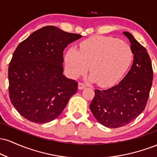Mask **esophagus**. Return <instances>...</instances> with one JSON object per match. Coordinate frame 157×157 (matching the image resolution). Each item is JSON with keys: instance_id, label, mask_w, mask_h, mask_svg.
I'll use <instances>...</instances> for the list:
<instances>
[{"instance_id": "esophagus-1", "label": "esophagus", "mask_w": 157, "mask_h": 157, "mask_svg": "<svg viewBox=\"0 0 157 157\" xmlns=\"http://www.w3.org/2000/svg\"><path fill=\"white\" fill-rule=\"evenodd\" d=\"M86 87V84H84L83 82H79L78 83V89L82 90Z\"/></svg>"}]
</instances>
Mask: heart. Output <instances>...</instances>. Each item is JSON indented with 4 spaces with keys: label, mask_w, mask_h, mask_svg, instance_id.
<instances>
[{
    "label": "heart",
    "mask_w": 157,
    "mask_h": 157,
    "mask_svg": "<svg viewBox=\"0 0 157 157\" xmlns=\"http://www.w3.org/2000/svg\"><path fill=\"white\" fill-rule=\"evenodd\" d=\"M133 59L128 44L112 37L95 36L80 45V49L71 48L65 56L67 71L72 77H78L89 69V77L102 87L117 82L128 69Z\"/></svg>",
    "instance_id": "b5f03b06"
}]
</instances>
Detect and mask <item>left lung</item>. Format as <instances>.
Returning a JSON list of instances; mask_svg holds the SVG:
<instances>
[{
	"label": "left lung",
	"instance_id": "left-lung-1",
	"mask_svg": "<svg viewBox=\"0 0 157 157\" xmlns=\"http://www.w3.org/2000/svg\"><path fill=\"white\" fill-rule=\"evenodd\" d=\"M129 40L134 60L131 69L120 82L107 90H95L90 110L95 119L107 128H116L136 119L145 109L152 86L153 70L146 48L131 33Z\"/></svg>",
	"mask_w": 157,
	"mask_h": 157
}]
</instances>
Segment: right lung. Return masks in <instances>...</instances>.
Listing matches in <instances>:
<instances>
[{
  "label": "right lung",
  "instance_id": "1",
  "mask_svg": "<svg viewBox=\"0 0 157 157\" xmlns=\"http://www.w3.org/2000/svg\"><path fill=\"white\" fill-rule=\"evenodd\" d=\"M81 37L47 26L17 46L9 66V94L21 116L43 124L63 112L77 91V81L63 75V50Z\"/></svg>",
  "mask_w": 157,
  "mask_h": 157
}]
</instances>
